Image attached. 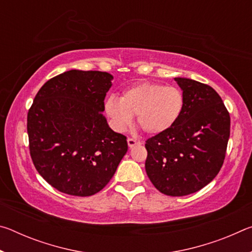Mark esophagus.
Wrapping results in <instances>:
<instances>
[{
	"instance_id": "esophagus-1",
	"label": "esophagus",
	"mask_w": 252,
	"mask_h": 252,
	"mask_svg": "<svg viewBox=\"0 0 252 252\" xmlns=\"http://www.w3.org/2000/svg\"><path fill=\"white\" fill-rule=\"evenodd\" d=\"M136 144H140L139 140L133 139V138H127V146L130 148H133L134 146H136Z\"/></svg>"
}]
</instances>
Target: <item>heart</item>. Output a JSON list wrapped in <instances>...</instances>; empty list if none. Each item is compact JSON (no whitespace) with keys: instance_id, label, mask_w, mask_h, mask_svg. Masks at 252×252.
<instances>
[{"instance_id":"obj_1","label":"heart","mask_w":252,"mask_h":252,"mask_svg":"<svg viewBox=\"0 0 252 252\" xmlns=\"http://www.w3.org/2000/svg\"><path fill=\"white\" fill-rule=\"evenodd\" d=\"M185 109V94L177 87L141 82L126 89L120 97L110 95L104 102V112L111 126L119 132L136 123L149 134H159L176 125Z\"/></svg>"}]
</instances>
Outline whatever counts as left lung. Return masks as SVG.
<instances>
[{
  "mask_svg": "<svg viewBox=\"0 0 252 252\" xmlns=\"http://www.w3.org/2000/svg\"><path fill=\"white\" fill-rule=\"evenodd\" d=\"M185 109L171 129L146 141V171L160 192L182 197L210 183L222 167L230 136V116L208 84L174 78Z\"/></svg>",
  "mask_w": 252,
  "mask_h": 252,
  "instance_id": "obj_1",
  "label": "left lung"
}]
</instances>
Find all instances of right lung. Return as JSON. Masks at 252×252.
I'll use <instances>...</instances> for the list:
<instances>
[{
    "label": "right lung",
    "instance_id": "obj_1",
    "mask_svg": "<svg viewBox=\"0 0 252 252\" xmlns=\"http://www.w3.org/2000/svg\"><path fill=\"white\" fill-rule=\"evenodd\" d=\"M112 79L108 72L66 71L43 84L29 110L34 167L63 193L99 192L127 151L126 136L111 129L103 116Z\"/></svg>",
    "mask_w": 252,
    "mask_h": 252
}]
</instances>
